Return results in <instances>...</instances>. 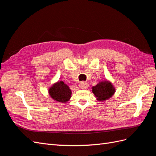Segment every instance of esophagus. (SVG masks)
<instances>
[{
  "label": "esophagus",
  "instance_id": "34e87169",
  "mask_svg": "<svg viewBox=\"0 0 156 156\" xmlns=\"http://www.w3.org/2000/svg\"><path fill=\"white\" fill-rule=\"evenodd\" d=\"M79 87L81 88H82V89H87L88 87V84L86 82H82V83H81L79 84Z\"/></svg>",
  "mask_w": 156,
  "mask_h": 156
}]
</instances>
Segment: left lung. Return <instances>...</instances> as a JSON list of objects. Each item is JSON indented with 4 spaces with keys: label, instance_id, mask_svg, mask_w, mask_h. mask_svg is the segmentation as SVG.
<instances>
[{
    "label": "left lung",
    "instance_id": "obj_1",
    "mask_svg": "<svg viewBox=\"0 0 156 156\" xmlns=\"http://www.w3.org/2000/svg\"><path fill=\"white\" fill-rule=\"evenodd\" d=\"M92 91L97 100L100 101L108 100L114 95L116 91L115 87L107 80L100 81L96 86L92 87Z\"/></svg>",
    "mask_w": 156,
    "mask_h": 156
}]
</instances>
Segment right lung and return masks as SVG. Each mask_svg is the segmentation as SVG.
Here are the masks:
<instances>
[{"mask_svg": "<svg viewBox=\"0 0 156 156\" xmlns=\"http://www.w3.org/2000/svg\"><path fill=\"white\" fill-rule=\"evenodd\" d=\"M48 92L53 100L60 103H66L70 100L72 96L71 89L62 81L54 83L49 88Z\"/></svg>", "mask_w": 156, "mask_h": 156, "instance_id": "1", "label": "right lung"}]
</instances>
